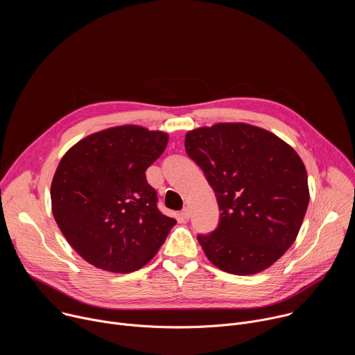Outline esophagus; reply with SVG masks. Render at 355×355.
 <instances>
[{
    "label": "esophagus",
    "mask_w": 355,
    "mask_h": 355,
    "mask_svg": "<svg viewBox=\"0 0 355 355\" xmlns=\"http://www.w3.org/2000/svg\"><path fill=\"white\" fill-rule=\"evenodd\" d=\"M181 216L184 218V219H189V216H191V209L189 208H184L182 211H181Z\"/></svg>",
    "instance_id": "34e87169"
}]
</instances>
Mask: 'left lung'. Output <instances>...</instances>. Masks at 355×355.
Wrapping results in <instances>:
<instances>
[{"instance_id":"1","label":"left lung","mask_w":355,"mask_h":355,"mask_svg":"<svg viewBox=\"0 0 355 355\" xmlns=\"http://www.w3.org/2000/svg\"><path fill=\"white\" fill-rule=\"evenodd\" d=\"M185 150L215 191L218 227L198 234L207 257L234 275L272 266L295 241L309 204L308 174L296 151L247 123H218L185 136Z\"/></svg>"}]
</instances>
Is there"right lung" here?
Segmentation results:
<instances>
[{"label":"right lung","mask_w":355,"mask_h":355,"mask_svg":"<svg viewBox=\"0 0 355 355\" xmlns=\"http://www.w3.org/2000/svg\"><path fill=\"white\" fill-rule=\"evenodd\" d=\"M167 143V133L125 125L87 136L63 156L50 188L52 211L87 263L122 274L156 256L177 220L159 211L146 170Z\"/></svg>","instance_id":"1"}]
</instances>
